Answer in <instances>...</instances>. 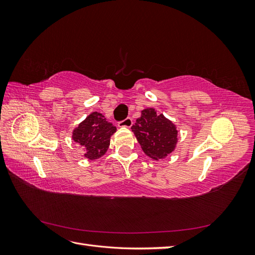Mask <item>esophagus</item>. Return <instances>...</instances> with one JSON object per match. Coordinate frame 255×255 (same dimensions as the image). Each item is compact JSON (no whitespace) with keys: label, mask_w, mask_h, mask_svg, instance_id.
I'll return each instance as SVG.
<instances>
[{"label":"esophagus","mask_w":255,"mask_h":255,"mask_svg":"<svg viewBox=\"0 0 255 255\" xmlns=\"http://www.w3.org/2000/svg\"><path fill=\"white\" fill-rule=\"evenodd\" d=\"M132 125H133V120H132V118H129V117L126 118L125 120H122L118 123V126L120 128H130V127H132Z\"/></svg>","instance_id":"esophagus-1"}]
</instances>
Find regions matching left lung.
<instances>
[{"mask_svg":"<svg viewBox=\"0 0 255 255\" xmlns=\"http://www.w3.org/2000/svg\"><path fill=\"white\" fill-rule=\"evenodd\" d=\"M142 151L154 160L170 154L177 142V130L173 123L154 109H145L132 127Z\"/></svg>","mask_w":255,"mask_h":255,"instance_id":"left-lung-1","label":"left lung"}]
</instances>
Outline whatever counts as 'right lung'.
Segmentation results:
<instances>
[{
  "instance_id": "right-lung-1",
  "label": "right lung",
  "mask_w": 255,
  "mask_h": 255,
  "mask_svg": "<svg viewBox=\"0 0 255 255\" xmlns=\"http://www.w3.org/2000/svg\"><path fill=\"white\" fill-rule=\"evenodd\" d=\"M116 130V127L106 121L102 114L94 112L74 128L72 138L86 149L84 156L94 160L104 155L110 146L111 136Z\"/></svg>"
}]
</instances>
